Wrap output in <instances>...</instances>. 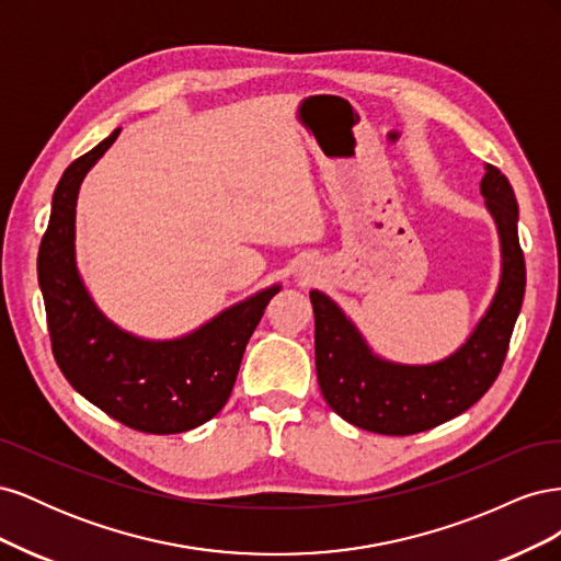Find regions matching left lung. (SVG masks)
<instances>
[{
    "mask_svg": "<svg viewBox=\"0 0 561 561\" xmlns=\"http://www.w3.org/2000/svg\"><path fill=\"white\" fill-rule=\"evenodd\" d=\"M480 186L501 236V283L480 325L447 360L421 367L386 363L371 355L330 297L311 293L320 393L353 426L381 435L431 431L470 410L496 381L522 309L526 266L511 182L496 165H486Z\"/></svg>",
    "mask_w": 561,
    "mask_h": 561,
    "instance_id": "left-lung-1",
    "label": "left lung"
}]
</instances>
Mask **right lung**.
I'll return each mask as SVG.
<instances>
[{"instance_id":"1","label":"right lung","mask_w":561,"mask_h":561,"mask_svg":"<svg viewBox=\"0 0 561 561\" xmlns=\"http://www.w3.org/2000/svg\"><path fill=\"white\" fill-rule=\"evenodd\" d=\"M118 128L67 165L39 245L37 274L54 358L77 393L124 426L173 435L210 421L227 404L245 346L274 285L175 342H145L98 311L75 266V206L83 175Z\"/></svg>"}]
</instances>
